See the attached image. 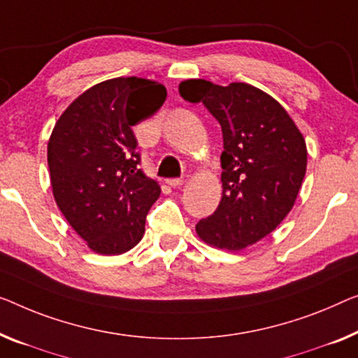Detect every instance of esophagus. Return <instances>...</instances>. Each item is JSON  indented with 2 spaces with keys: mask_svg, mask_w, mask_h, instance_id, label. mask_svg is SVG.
<instances>
[{
  "mask_svg": "<svg viewBox=\"0 0 358 358\" xmlns=\"http://www.w3.org/2000/svg\"><path fill=\"white\" fill-rule=\"evenodd\" d=\"M167 185L172 186V188H177V186L183 185V178H169Z\"/></svg>",
  "mask_w": 358,
  "mask_h": 358,
  "instance_id": "obj_1",
  "label": "esophagus"
}]
</instances>
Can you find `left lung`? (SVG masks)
Instances as JSON below:
<instances>
[{"label": "left lung", "instance_id": "left-lung-1", "mask_svg": "<svg viewBox=\"0 0 358 358\" xmlns=\"http://www.w3.org/2000/svg\"><path fill=\"white\" fill-rule=\"evenodd\" d=\"M178 90L204 104L223 133L222 201L196 231L210 246L241 250L273 231L294 206L306 177V140L278 101L252 85L196 78Z\"/></svg>", "mask_w": 358, "mask_h": 358}]
</instances>
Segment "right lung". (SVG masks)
Segmentation results:
<instances>
[{
	"label": "right lung",
	"mask_w": 358,
	"mask_h": 358,
	"mask_svg": "<svg viewBox=\"0 0 358 358\" xmlns=\"http://www.w3.org/2000/svg\"><path fill=\"white\" fill-rule=\"evenodd\" d=\"M165 98L167 90L152 80L112 78L80 94L56 122L48 143L52 194L94 252L124 254L145 234L161 186L138 169L131 127L161 109Z\"/></svg>",
	"instance_id": "obj_1"
}]
</instances>
